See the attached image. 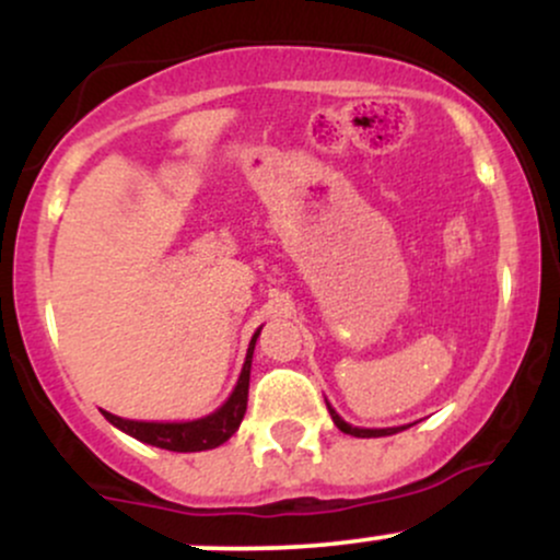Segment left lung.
<instances>
[{"mask_svg": "<svg viewBox=\"0 0 560 560\" xmlns=\"http://www.w3.org/2000/svg\"><path fill=\"white\" fill-rule=\"evenodd\" d=\"M326 408H329V413H331V421L337 423V429L339 432H345V434H352V436H387V434H397V432H402V429H408V427H392V429H358V427H350V423H347L342 416L337 413V410L331 408L329 402H326Z\"/></svg>", "mask_w": 560, "mask_h": 560, "instance_id": "8db88e82", "label": "left lung"}]
</instances>
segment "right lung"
Here are the masks:
<instances>
[{"mask_svg":"<svg viewBox=\"0 0 560 560\" xmlns=\"http://www.w3.org/2000/svg\"><path fill=\"white\" fill-rule=\"evenodd\" d=\"M260 329L253 334L247 347V358H244L240 382H236L234 392L229 395V400L215 410V413L205 416L197 421H178V423H158V421H131L120 419V416L105 413V419L118 427L120 432L131 434L133 440L147 442V445H155L163 450H173V453H199V450H213L229 440L231 434L240 429L244 419V410H247V392H249V369H253V350L258 342Z\"/></svg>","mask_w":560,"mask_h":560,"instance_id":"add662e5","label":"right lung"}]
</instances>
